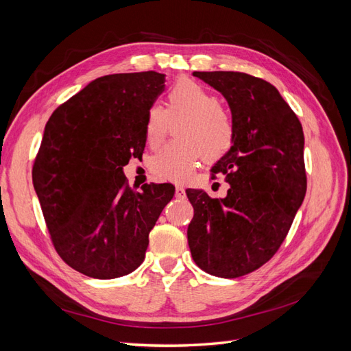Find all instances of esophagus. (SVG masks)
<instances>
[{
  "mask_svg": "<svg viewBox=\"0 0 351 351\" xmlns=\"http://www.w3.org/2000/svg\"><path fill=\"white\" fill-rule=\"evenodd\" d=\"M186 195L184 187L183 186H176V196L177 197H183Z\"/></svg>",
  "mask_w": 351,
  "mask_h": 351,
  "instance_id": "obj_1",
  "label": "esophagus"
}]
</instances>
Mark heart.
Returning a JSON list of instances; mask_svg holds the SVG:
<instances>
[{
    "label": "heart",
    "mask_w": 351,
    "mask_h": 351,
    "mask_svg": "<svg viewBox=\"0 0 351 351\" xmlns=\"http://www.w3.org/2000/svg\"><path fill=\"white\" fill-rule=\"evenodd\" d=\"M178 142L168 143L151 159V171L159 180L184 183L205 156L217 161L234 142L231 115L221 107L218 98L197 82L183 79L169 88L165 110L151 107L146 114L145 136L151 147L161 145L169 121H178Z\"/></svg>",
    "instance_id": "b5f03b06"
}]
</instances>
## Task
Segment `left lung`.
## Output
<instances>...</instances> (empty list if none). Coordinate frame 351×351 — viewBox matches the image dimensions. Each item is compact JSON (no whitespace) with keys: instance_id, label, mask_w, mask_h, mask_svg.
Segmentation results:
<instances>
[{"instance_id":"1","label":"left lung","mask_w":351,"mask_h":351,"mask_svg":"<svg viewBox=\"0 0 351 351\" xmlns=\"http://www.w3.org/2000/svg\"><path fill=\"white\" fill-rule=\"evenodd\" d=\"M193 76L228 102L234 142L212 168L226 176V197L186 190L195 209L187 228L189 247L200 269L237 278L274 256L303 204V129L267 80L239 71H193Z\"/></svg>"}]
</instances>
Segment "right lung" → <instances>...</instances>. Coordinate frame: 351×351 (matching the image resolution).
Instances as JSON below:
<instances>
[{"label":"right lung","mask_w":351,"mask_h":351,"mask_svg":"<svg viewBox=\"0 0 351 351\" xmlns=\"http://www.w3.org/2000/svg\"><path fill=\"white\" fill-rule=\"evenodd\" d=\"M165 88L156 71L92 80L52 112L34 164V187L61 259L90 278L141 267L173 184L127 186L123 167L143 154L146 114Z\"/></svg>","instance_id":"right-lung-1"}]
</instances>
